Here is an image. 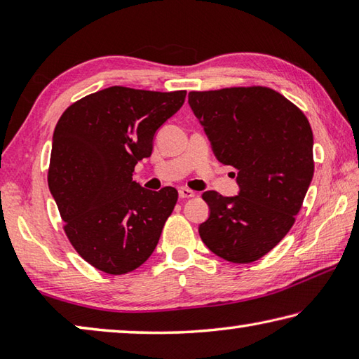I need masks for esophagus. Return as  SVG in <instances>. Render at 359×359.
<instances>
[{"instance_id": "obj_1", "label": "esophagus", "mask_w": 359, "mask_h": 359, "mask_svg": "<svg viewBox=\"0 0 359 359\" xmlns=\"http://www.w3.org/2000/svg\"><path fill=\"white\" fill-rule=\"evenodd\" d=\"M194 193L193 190H190V188H185V187H182L180 190H179V196L182 198V199H187V198H193L194 196Z\"/></svg>"}]
</instances>
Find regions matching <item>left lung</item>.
<instances>
[{"label": "left lung", "mask_w": 359, "mask_h": 359, "mask_svg": "<svg viewBox=\"0 0 359 359\" xmlns=\"http://www.w3.org/2000/svg\"><path fill=\"white\" fill-rule=\"evenodd\" d=\"M217 160L238 169L239 194L203 193L210 215L199 236L229 263H253L294 224L313 177V135L299 107L276 90L231 87L190 92Z\"/></svg>", "instance_id": "left-lung-1"}]
</instances>
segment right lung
<instances>
[{
    "mask_svg": "<svg viewBox=\"0 0 359 359\" xmlns=\"http://www.w3.org/2000/svg\"><path fill=\"white\" fill-rule=\"evenodd\" d=\"M187 92L109 87L66 109L53 133L48 188L63 229L81 257L106 274L137 269L154 253L179 193L145 190L133 180L156 130Z\"/></svg>",
    "mask_w": 359,
    "mask_h": 359,
    "instance_id": "right-lung-1",
    "label": "right lung"
}]
</instances>
